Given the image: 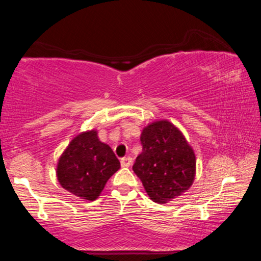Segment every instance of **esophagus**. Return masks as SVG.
I'll return each instance as SVG.
<instances>
[{"label":"esophagus","instance_id":"1","mask_svg":"<svg viewBox=\"0 0 261 261\" xmlns=\"http://www.w3.org/2000/svg\"><path fill=\"white\" fill-rule=\"evenodd\" d=\"M131 163H132V158H130V156H127V158H123L122 160H121V166H122V167H124V168L130 167V166H131Z\"/></svg>","mask_w":261,"mask_h":261}]
</instances>
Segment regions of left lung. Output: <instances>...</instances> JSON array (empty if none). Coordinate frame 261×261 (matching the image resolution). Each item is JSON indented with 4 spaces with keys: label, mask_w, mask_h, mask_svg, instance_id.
Listing matches in <instances>:
<instances>
[{
    "label": "left lung",
    "mask_w": 261,
    "mask_h": 261,
    "mask_svg": "<svg viewBox=\"0 0 261 261\" xmlns=\"http://www.w3.org/2000/svg\"><path fill=\"white\" fill-rule=\"evenodd\" d=\"M143 152L132 169L153 201L166 204L183 194L196 177V154L177 126L168 120L141 131Z\"/></svg>",
    "instance_id": "obj_1"
}]
</instances>
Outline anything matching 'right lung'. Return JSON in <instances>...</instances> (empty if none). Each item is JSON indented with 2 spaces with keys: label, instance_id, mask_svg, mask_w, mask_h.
I'll list each match as a JSON object with an SVG mask.
<instances>
[{
  "label": "right lung",
  "instance_id": "add662e5",
  "mask_svg": "<svg viewBox=\"0 0 261 261\" xmlns=\"http://www.w3.org/2000/svg\"><path fill=\"white\" fill-rule=\"evenodd\" d=\"M120 168L113 149L100 141L98 131L93 129L82 132L70 141L57 161L56 177L70 193L93 201Z\"/></svg>",
  "mask_w": 261,
  "mask_h": 261
}]
</instances>
